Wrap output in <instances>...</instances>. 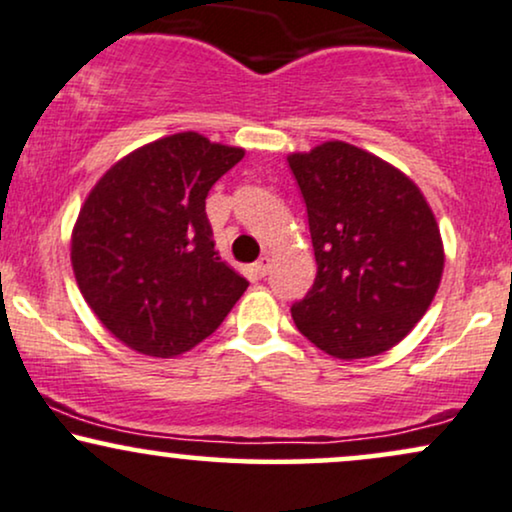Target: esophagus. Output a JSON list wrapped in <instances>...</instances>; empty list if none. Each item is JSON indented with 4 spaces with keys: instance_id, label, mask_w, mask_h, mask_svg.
<instances>
[{
    "instance_id": "1",
    "label": "esophagus",
    "mask_w": 512,
    "mask_h": 512,
    "mask_svg": "<svg viewBox=\"0 0 512 512\" xmlns=\"http://www.w3.org/2000/svg\"><path fill=\"white\" fill-rule=\"evenodd\" d=\"M269 269H272V260H269V257H260V260L255 262V274L257 276H267Z\"/></svg>"
}]
</instances>
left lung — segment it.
<instances>
[{
    "instance_id": "obj_1",
    "label": "left lung",
    "mask_w": 512,
    "mask_h": 512,
    "mask_svg": "<svg viewBox=\"0 0 512 512\" xmlns=\"http://www.w3.org/2000/svg\"><path fill=\"white\" fill-rule=\"evenodd\" d=\"M303 193L317 276L291 307L307 341L338 360L381 355L432 305L443 243L432 207L403 171L329 140L288 155Z\"/></svg>"
}]
</instances>
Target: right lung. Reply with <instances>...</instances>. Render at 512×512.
<instances>
[{"label": "right lung", "instance_id": "right-lung-1", "mask_svg": "<svg viewBox=\"0 0 512 512\" xmlns=\"http://www.w3.org/2000/svg\"><path fill=\"white\" fill-rule=\"evenodd\" d=\"M243 147L186 131L119 159L80 207L71 264L85 303L128 348L176 357L248 288L214 250L205 200Z\"/></svg>", "mask_w": 512, "mask_h": 512}]
</instances>
